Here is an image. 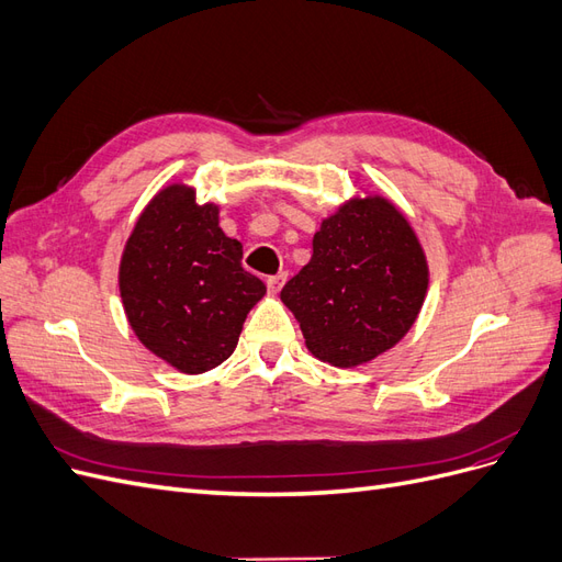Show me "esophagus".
Wrapping results in <instances>:
<instances>
[{
    "mask_svg": "<svg viewBox=\"0 0 562 562\" xmlns=\"http://www.w3.org/2000/svg\"><path fill=\"white\" fill-rule=\"evenodd\" d=\"M285 279H288L285 271H279V274L269 277V279H267V288H269V293H279L281 288H283V283H285Z\"/></svg>",
    "mask_w": 562,
    "mask_h": 562,
    "instance_id": "1",
    "label": "esophagus"
}]
</instances>
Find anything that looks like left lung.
<instances>
[{"instance_id": "8db88e82", "label": "left lung", "mask_w": 562, "mask_h": 562, "mask_svg": "<svg viewBox=\"0 0 562 562\" xmlns=\"http://www.w3.org/2000/svg\"><path fill=\"white\" fill-rule=\"evenodd\" d=\"M312 246V260L281 291L307 349L353 368L394 347L429 285L427 258L403 213L382 196L351 199L323 220Z\"/></svg>"}]
</instances>
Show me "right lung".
Wrapping results in <instances>:
<instances>
[{
    "mask_svg": "<svg viewBox=\"0 0 562 562\" xmlns=\"http://www.w3.org/2000/svg\"><path fill=\"white\" fill-rule=\"evenodd\" d=\"M244 246L217 227V206L194 190H161L135 223L119 291L140 342L187 375L227 361L248 312L267 293L241 267Z\"/></svg>",
    "mask_w": 562,
    "mask_h": 562,
    "instance_id": "obj_1",
    "label": "right lung"
}]
</instances>
